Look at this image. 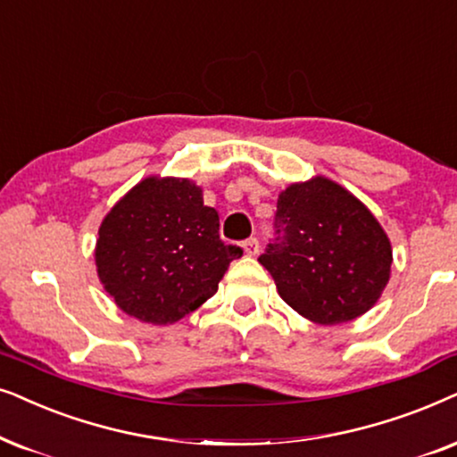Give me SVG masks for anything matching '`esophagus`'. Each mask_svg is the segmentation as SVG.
<instances>
[{
    "label": "esophagus",
    "mask_w": 457,
    "mask_h": 457,
    "mask_svg": "<svg viewBox=\"0 0 457 457\" xmlns=\"http://www.w3.org/2000/svg\"><path fill=\"white\" fill-rule=\"evenodd\" d=\"M242 251H245L246 257H254L259 253V240L257 238H248L242 242Z\"/></svg>",
    "instance_id": "34e87169"
}]
</instances>
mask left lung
I'll return each mask as SVG.
<instances>
[{"instance_id":"8db88e82","label":"left lung","mask_w":457,"mask_h":457,"mask_svg":"<svg viewBox=\"0 0 457 457\" xmlns=\"http://www.w3.org/2000/svg\"><path fill=\"white\" fill-rule=\"evenodd\" d=\"M276 242L259 263L278 295L321 326L370 312L391 278V240L366 204L337 181L315 175L278 196Z\"/></svg>"}]
</instances>
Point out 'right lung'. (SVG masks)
Here are the masks:
<instances>
[{"label":"right lung","instance_id":"1","mask_svg":"<svg viewBox=\"0 0 457 457\" xmlns=\"http://www.w3.org/2000/svg\"><path fill=\"white\" fill-rule=\"evenodd\" d=\"M96 270L120 312L152 326L175 324L217 292L242 248L219 238L203 187L150 175L102 219Z\"/></svg>","mask_w":457,"mask_h":457}]
</instances>
